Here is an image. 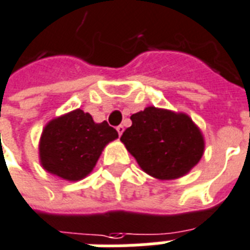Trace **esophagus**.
<instances>
[{"label": "esophagus", "instance_id": "obj_1", "mask_svg": "<svg viewBox=\"0 0 250 250\" xmlns=\"http://www.w3.org/2000/svg\"><path fill=\"white\" fill-rule=\"evenodd\" d=\"M117 131L118 133H119V136H122V133L125 132V127H123V125H118Z\"/></svg>", "mask_w": 250, "mask_h": 250}]
</instances>
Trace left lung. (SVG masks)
Listing matches in <instances>:
<instances>
[{
    "label": "left lung",
    "instance_id": "1",
    "mask_svg": "<svg viewBox=\"0 0 250 250\" xmlns=\"http://www.w3.org/2000/svg\"><path fill=\"white\" fill-rule=\"evenodd\" d=\"M132 125L121 141L140 168L158 180L187 175L200 162L205 140L201 129L186 113L148 106L131 115Z\"/></svg>",
    "mask_w": 250,
    "mask_h": 250
}]
</instances>
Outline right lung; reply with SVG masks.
Instances as JSON below:
<instances>
[{
  "label": "right lung",
  "mask_w": 250,
  "mask_h": 250,
  "mask_svg": "<svg viewBox=\"0 0 250 250\" xmlns=\"http://www.w3.org/2000/svg\"><path fill=\"white\" fill-rule=\"evenodd\" d=\"M118 139L107 122L96 123L89 113L72 110L46 123L39 143V158L46 172L78 182L92 172L106 145Z\"/></svg>",
  "instance_id": "1"
}]
</instances>
